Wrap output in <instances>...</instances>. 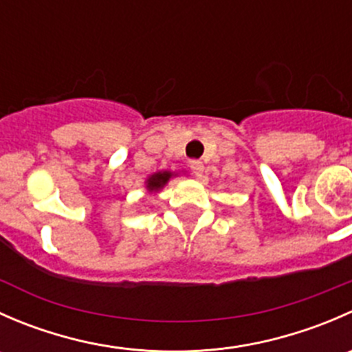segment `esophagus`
Listing matches in <instances>:
<instances>
[{"instance_id": "1", "label": "esophagus", "mask_w": 352, "mask_h": 352, "mask_svg": "<svg viewBox=\"0 0 352 352\" xmlns=\"http://www.w3.org/2000/svg\"><path fill=\"white\" fill-rule=\"evenodd\" d=\"M189 166H190V170H192L194 175L201 179L202 172H204V165H202V162H199V160H192V162L189 163Z\"/></svg>"}]
</instances>
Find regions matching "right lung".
Listing matches in <instances>:
<instances>
[{
    "mask_svg": "<svg viewBox=\"0 0 352 352\" xmlns=\"http://www.w3.org/2000/svg\"><path fill=\"white\" fill-rule=\"evenodd\" d=\"M172 177H177V173L168 172V170H160V172L151 173V175L146 179V182H144L146 184V190L150 194L160 192V190L168 184V180L172 179Z\"/></svg>",
    "mask_w": 352,
    "mask_h": 352,
    "instance_id": "right-lung-1",
    "label": "right lung"
}]
</instances>
